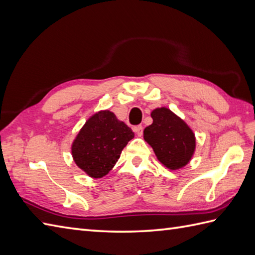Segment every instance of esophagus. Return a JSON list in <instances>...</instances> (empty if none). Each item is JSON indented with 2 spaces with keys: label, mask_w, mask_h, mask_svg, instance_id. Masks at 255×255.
<instances>
[{
  "label": "esophagus",
  "mask_w": 255,
  "mask_h": 255,
  "mask_svg": "<svg viewBox=\"0 0 255 255\" xmlns=\"http://www.w3.org/2000/svg\"><path fill=\"white\" fill-rule=\"evenodd\" d=\"M133 131L137 133L139 137H141L142 134H143V127H142L141 125H139V126H135V127H133Z\"/></svg>",
  "instance_id": "obj_1"
}]
</instances>
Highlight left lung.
Segmentation results:
<instances>
[{"instance_id": "left-lung-1", "label": "left lung", "mask_w": 255, "mask_h": 255, "mask_svg": "<svg viewBox=\"0 0 255 255\" xmlns=\"http://www.w3.org/2000/svg\"><path fill=\"white\" fill-rule=\"evenodd\" d=\"M151 116L153 123L144 129V140L165 166L173 170L183 167L191 159L195 149L192 130L166 108L155 109Z\"/></svg>"}]
</instances>
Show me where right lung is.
<instances>
[{
  "label": "right lung",
  "mask_w": 255,
  "mask_h": 255,
  "mask_svg": "<svg viewBox=\"0 0 255 255\" xmlns=\"http://www.w3.org/2000/svg\"><path fill=\"white\" fill-rule=\"evenodd\" d=\"M134 132L110 111L89 118L77 135L72 153L75 163L93 177L101 178L114 167L121 153Z\"/></svg>",
  "instance_id": "add662e5"
}]
</instances>
